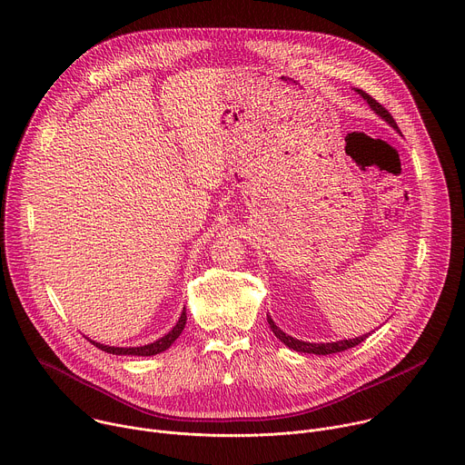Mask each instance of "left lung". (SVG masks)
Instances as JSON below:
<instances>
[{
	"instance_id": "obj_1",
	"label": "left lung",
	"mask_w": 465,
	"mask_h": 465,
	"mask_svg": "<svg viewBox=\"0 0 465 465\" xmlns=\"http://www.w3.org/2000/svg\"><path fill=\"white\" fill-rule=\"evenodd\" d=\"M366 101H368V104L375 110V114H379L384 121H388L393 128H397L400 130V126H397V123H395V119L391 117V114L381 104V103H377L371 95H368L366 92H362V90H357ZM267 320H269V325H271V329H272V333L285 344V346H289L291 350H294V351H302V353H314V355H331V353H341V351H346V350H350V348H355V346H359L362 341H366V337L368 335H362V337H357V339H350V341H341V342H327V344H311V342H302V341H296V339H292V337H289V335H285L283 331L274 323V320L271 318V316H267Z\"/></svg>"
}]
</instances>
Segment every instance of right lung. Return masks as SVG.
I'll return each mask as SVG.
<instances>
[{
  "label": "right lung",
  "mask_w": 465,
  "mask_h": 465,
  "mask_svg": "<svg viewBox=\"0 0 465 465\" xmlns=\"http://www.w3.org/2000/svg\"><path fill=\"white\" fill-rule=\"evenodd\" d=\"M185 311L182 312L178 323L173 327V331H169V333L165 337H162L160 341L153 342V344H147V346H142V348H112V346H104V344H99V342H94L99 350L106 351V353H112V355H138V357H151V355H156V353H162L165 351L183 331L185 327Z\"/></svg>",
  "instance_id": "1"
}]
</instances>
